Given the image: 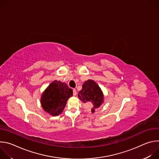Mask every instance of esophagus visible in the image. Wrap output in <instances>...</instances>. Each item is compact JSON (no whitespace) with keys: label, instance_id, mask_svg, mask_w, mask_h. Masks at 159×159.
Returning a JSON list of instances; mask_svg holds the SVG:
<instances>
[{"label":"esophagus","instance_id":"obj_1","mask_svg":"<svg viewBox=\"0 0 159 159\" xmlns=\"http://www.w3.org/2000/svg\"><path fill=\"white\" fill-rule=\"evenodd\" d=\"M73 94H74V96H76V94H77V90L75 89H73Z\"/></svg>","mask_w":159,"mask_h":159}]
</instances>
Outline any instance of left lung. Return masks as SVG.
<instances>
[{
	"instance_id": "obj_1",
	"label": "left lung",
	"mask_w": 159,
	"mask_h": 159,
	"mask_svg": "<svg viewBox=\"0 0 159 159\" xmlns=\"http://www.w3.org/2000/svg\"><path fill=\"white\" fill-rule=\"evenodd\" d=\"M79 99L84 103L92 106L91 112L99 107L103 102L104 96L101 88L93 80H88L82 85V89L78 94Z\"/></svg>"
}]
</instances>
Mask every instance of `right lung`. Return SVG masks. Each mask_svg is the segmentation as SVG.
I'll list each match as a JSON object with an SVG mask.
<instances>
[{
  "label": "right lung",
  "mask_w": 159,
  "mask_h": 159,
  "mask_svg": "<svg viewBox=\"0 0 159 159\" xmlns=\"http://www.w3.org/2000/svg\"><path fill=\"white\" fill-rule=\"evenodd\" d=\"M73 96V90L66 84L55 80L44 90L41 98L43 109L52 116H58L64 109L67 100Z\"/></svg>",
  "instance_id": "right-lung-1"
}]
</instances>
